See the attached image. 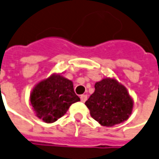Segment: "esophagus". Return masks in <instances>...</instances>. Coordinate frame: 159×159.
<instances>
[{
    "instance_id": "34e87169",
    "label": "esophagus",
    "mask_w": 159,
    "mask_h": 159,
    "mask_svg": "<svg viewBox=\"0 0 159 159\" xmlns=\"http://www.w3.org/2000/svg\"><path fill=\"white\" fill-rule=\"evenodd\" d=\"M87 94H82V95H80V101H81L82 102H86V101H87Z\"/></svg>"
}]
</instances>
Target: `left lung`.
<instances>
[{
  "label": "left lung",
  "instance_id": "obj_1",
  "mask_svg": "<svg viewBox=\"0 0 159 159\" xmlns=\"http://www.w3.org/2000/svg\"><path fill=\"white\" fill-rule=\"evenodd\" d=\"M94 88L85 104L95 121L102 126L112 127L128 120L134 102L126 87L114 78H105L96 82Z\"/></svg>",
  "mask_w": 159,
  "mask_h": 159
}]
</instances>
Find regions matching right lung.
<instances>
[{
  "instance_id": "obj_1",
  "label": "right lung",
  "mask_w": 159,
  "mask_h": 159,
  "mask_svg": "<svg viewBox=\"0 0 159 159\" xmlns=\"http://www.w3.org/2000/svg\"><path fill=\"white\" fill-rule=\"evenodd\" d=\"M80 99L74 93L72 80L53 73L38 82L30 93V102L36 116L46 123L62 117L72 103Z\"/></svg>"
}]
</instances>
